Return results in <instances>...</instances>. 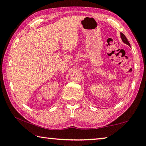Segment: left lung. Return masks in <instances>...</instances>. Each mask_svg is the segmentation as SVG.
<instances>
[{
	"mask_svg": "<svg viewBox=\"0 0 146 146\" xmlns=\"http://www.w3.org/2000/svg\"><path fill=\"white\" fill-rule=\"evenodd\" d=\"M120 36H121V38H122V40L123 42H124L125 44H126L127 45H128V46H130V44L129 42V41L127 40V38L125 37V36L124 35H123L122 33H120Z\"/></svg>",
	"mask_w": 146,
	"mask_h": 146,
	"instance_id": "left-lung-1",
	"label": "left lung"
}]
</instances>
